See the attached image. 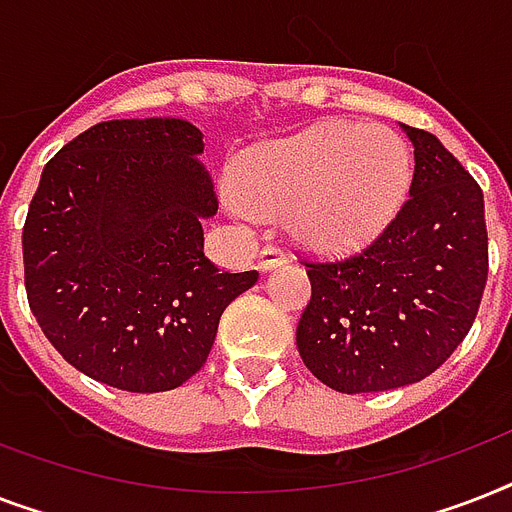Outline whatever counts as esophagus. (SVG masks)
I'll use <instances>...</instances> for the list:
<instances>
[{
  "label": "esophagus",
  "instance_id": "34e87169",
  "mask_svg": "<svg viewBox=\"0 0 512 512\" xmlns=\"http://www.w3.org/2000/svg\"><path fill=\"white\" fill-rule=\"evenodd\" d=\"M287 260V252L279 247H265L263 252H260V268H263V271H273V268H279V265H284Z\"/></svg>",
  "mask_w": 512,
  "mask_h": 512
}]
</instances>
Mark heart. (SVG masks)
<instances>
[{"label":"heart","instance_id":"heart-1","mask_svg":"<svg viewBox=\"0 0 512 512\" xmlns=\"http://www.w3.org/2000/svg\"><path fill=\"white\" fill-rule=\"evenodd\" d=\"M412 183L406 143L385 127L324 122L244 154L231 204L287 209L292 236L319 249L372 241L398 215Z\"/></svg>","mask_w":512,"mask_h":512}]
</instances>
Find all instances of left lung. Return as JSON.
Returning <instances> with one entry per match:
<instances>
[{"label": "left lung", "mask_w": 512, "mask_h": 512, "mask_svg": "<svg viewBox=\"0 0 512 512\" xmlns=\"http://www.w3.org/2000/svg\"><path fill=\"white\" fill-rule=\"evenodd\" d=\"M401 127L414 175L398 215L356 255L305 263L311 303L297 350L324 385L350 396L436 372L473 327L489 276L481 185L436 135Z\"/></svg>", "instance_id": "obj_1"}]
</instances>
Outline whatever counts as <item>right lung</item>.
<instances>
[{
    "instance_id": "right-lung-1",
    "label": "right lung",
    "mask_w": 512,
    "mask_h": 512,
    "mask_svg": "<svg viewBox=\"0 0 512 512\" xmlns=\"http://www.w3.org/2000/svg\"><path fill=\"white\" fill-rule=\"evenodd\" d=\"M201 151L183 119H114L44 164L23 225L26 297L44 337L92 380L130 393L183 385L260 276L204 255L217 196Z\"/></svg>"
}]
</instances>
